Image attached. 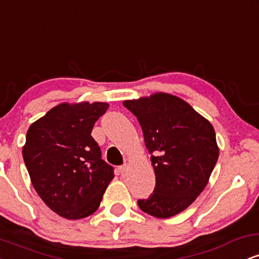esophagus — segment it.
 I'll use <instances>...</instances> for the list:
<instances>
[{"label": "esophagus", "instance_id": "34e87169", "mask_svg": "<svg viewBox=\"0 0 259 259\" xmlns=\"http://www.w3.org/2000/svg\"><path fill=\"white\" fill-rule=\"evenodd\" d=\"M119 173L121 177H126L127 173H129V165L124 164L121 165V167H119Z\"/></svg>", "mask_w": 259, "mask_h": 259}]
</instances>
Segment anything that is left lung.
Listing matches in <instances>:
<instances>
[{"instance_id":"obj_1","label":"left lung","mask_w":259,"mask_h":259,"mask_svg":"<svg viewBox=\"0 0 259 259\" xmlns=\"http://www.w3.org/2000/svg\"><path fill=\"white\" fill-rule=\"evenodd\" d=\"M123 105L138 118L156 174L153 194L138 201L140 209L156 218L183 212L203 191L218 160L212 124L169 94Z\"/></svg>"}]
</instances>
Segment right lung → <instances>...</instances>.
I'll use <instances>...</instances> for the list:
<instances>
[{"instance_id": "right-lung-1", "label": "right lung", "mask_w": 259, "mask_h": 259, "mask_svg": "<svg viewBox=\"0 0 259 259\" xmlns=\"http://www.w3.org/2000/svg\"><path fill=\"white\" fill-rule=\"evenodd\" d=\"M108 103L56 106L26 133L23 158L41 200L67 219L91 215L100 207L114 168L102 159L91 136Z\"/></svg>"}]
</instances>
